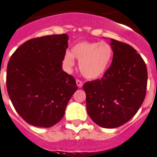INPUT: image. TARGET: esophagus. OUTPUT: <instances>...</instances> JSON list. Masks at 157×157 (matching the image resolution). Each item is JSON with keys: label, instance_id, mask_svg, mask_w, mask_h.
I'll use <instances>...</instances> for the list:
<instances>
[{"label": "esophagus", "instance_id": "1", "mask_svg": "<svg viewBox=\"0 0 157 157\" xmlns=\"http://www.w3.org/2000/svg\"><path fill=\"white\" fill-rule=\"evenodd\" d=\"M76 82H77V86L79 87V88H81V87L83 86V82L81 81V80H78V79H77L76 80Z\"/></svg>", "mask_w": 157, "mask_h": 157}]
</instances>
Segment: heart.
<instances>
[{"label": "heart", "instance_id": "1", "mask_svg": "<svg viewBox=\"0 0 157 157\" xmlns=\"http://www.w3.org/2000/svg\"><path fill=\"white\" fill-rule=\"evenodd\" d=\"M112 57V47L107 43L83 41L73 46L71 52L65 53L62 62L65 69L70 71L75 65L76 58L80 62L79 67L83 76L94 80L107 72Z\"/></svg>", "mask_w": 157, "mask_h": 157}]
</instances>
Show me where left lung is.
Instances as JSON below:
<instances>
[{
    "instance_id": "8db88e82",
    "label": "left lung",
    "mask_w": 157,
    "mask_h": 157,
    "mask_svg": "<svg viewBox=\"0 0 157 157\" xmlns=\"http://www.w3.org/2000/svg\"><path fill=\"white\" fill-rule=\"evenodd\" d=\"M113 60L101 79L83 85L87 111L103 128H116L131 119L146 95V65L129 44L111 39Z\"/></svg>"
}]
</instances>
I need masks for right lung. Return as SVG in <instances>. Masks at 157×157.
Instances as JSON below:
<instances>
[{"mask_svg":"<svg viewBox=\"0 0 157 157\" xmlns=\"http://www.w3.org/2000/svg\"><path fill=\"white\" fill-rule=\"evenodd\" d=\"M68 40L66 34L30 39L9 59L7 91L16 112L32 126L58 123L77 91L74 77L62 69Z\"/></svg>","mask_w":157,"mask_h":157,"instance_id":"right-lung-1","label":"right lung"}]
</instances>
